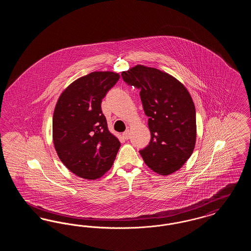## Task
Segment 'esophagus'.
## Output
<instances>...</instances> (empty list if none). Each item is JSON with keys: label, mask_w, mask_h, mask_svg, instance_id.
Wrapping results in <instances>:
<instances>
[{"label": "esophagus", "mask_w": 251, "mask_h": 251, "mask_svg": "<svg viewBox=\"0 0 251 251\" xmlns=\"http://www.w3.org/2000/svg\"><path fill=\"white\" fill-rule=\"evenodd\" d=\"M122 135H123V137H124L125 139H129V137H130V131H129V130H126V131L122 133Z\"/></svg>", "instance_id": "esophagus-1"}]
</instances>
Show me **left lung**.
Wrapping results in <instances>:
<instances>
[{
  "label": "left lung",
  "instance_id": "left-lung-1",
  "mask_svg": "<svg viewBox=\"0 0 251 251\" xmlns=\"http://www.w3.org/2000/svg\"><path fill=\"white\" fill-rule=\"evenodd\" d=\"M127 84L140 89L149 117L151 142L140 151L144 162L167 176L179 170L192 155L197 139L196 108L187 88L172 75L136 65L121 73Z\"/></svg>",
  "mask_w": 251,
  "mask_h": 251
}]
</instances>
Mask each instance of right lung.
Instances as JSON below:
<instances>
[{
	"mask_svg": "<svg viewBox=\"0 0 251 251\" xmlns=\"http://www.w3.org/2000/svg\"><path fill=\"white\" fill-rule=\"evenodd\" d=\"M120 77L117 72H91L66 87L55 104L54 149L61 162L80 178L103 176L119 151L120 140L108 130L100 103Z\"/></svg>",
	"mask_w": 251,
	"mask_h": 251,
	"instance_id": "add662e5",
	"label": "right lung"
}]
</instances>
